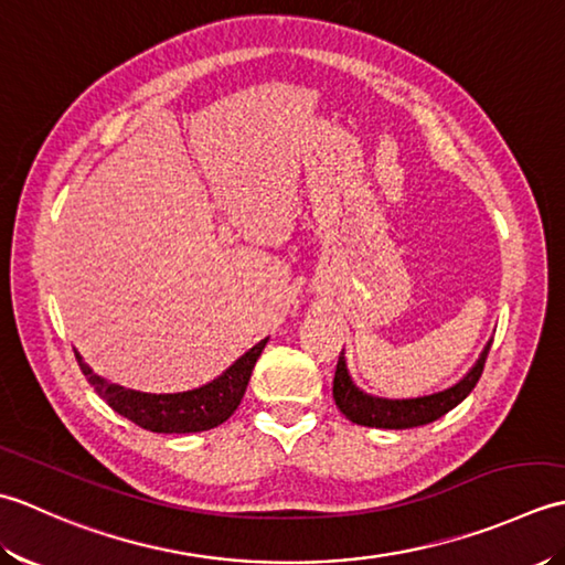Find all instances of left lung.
Listing matches in <instances>:
<instances>
[{
	"label": "left lung",
	"mask_w": 565,
	"mask_h": 565,
	"mask_svg": "<svg viewBox=\"0 0 565 565\" xmlns=\"http://www.w3.org/2000/svg\"><path fill=\"white\" fill-rule=\"evenodd\" d=\"M490 344H493V340L483 347V352L476 359V364L468 369V374L456 381L454 386L429 393V395H417V398H381V395H371L362 391L352 381L350 369H347L344 352H342L338 371H334L332 398L347 419H352V423L364 425V427L411 429L419 425H429L441 415L454 411V407L461 401H466V395L476 388L478 379L483 374Z\"/></svg>",
	"instance_id": "8db88e82"
}]
</instances>
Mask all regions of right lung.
I'll return each instance as SVG.
<instances>
[{
  "label": "right lung",
  "mask_w": 565,
  "mask_h": 565,
  "mask_svg": "<svg viewBox=\"0 0 565 565\" xmlns=\"http://www.w3.org/2000/svg\"><path fill=\"white\" fill-rule=\"evenodd\" d=\"M269 338L259 340L252 350L227 366L221 376L203 383L199 388L179 391V393H146L136 388L118 386V383L94 374L92 366L84 362L82 354L75 350L77 364L82 374L87 376L92 388L99 393L106 405L114 407L118 415H124L130 423L142 429L162 431V435H189V431H206L223 425L231 417L243 395L255 369L257 359Z\"/></svg>",
  "instance_id": "obj_1"
}]
</instances>
